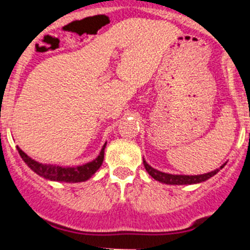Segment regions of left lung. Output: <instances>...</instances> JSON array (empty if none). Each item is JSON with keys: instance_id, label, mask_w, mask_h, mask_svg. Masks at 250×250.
<instances>
[{"instance_id": "left-lung-1", "label": "left lung", "mask_w": 250, "mask_h": 250, "mask_svg": "<svg viewBox=\"0 0 250 250\" xmlns=\"http://www.w3.org/2000/svg\"><path fill=\"white\" fill-rule=\"evenodd\" d=\"M225 164H223L219 169H215L210 173L202 174V175H174V174H167L163 173V171H159V170L154 169V167H150L146 161L144 160V167L146 169V171L149 173V175H151L152 178L158 180L160 183H164V184L169 185H190V184H198V183H203L208 179H210L211 176L215 175L220 169L224 167Z\"/></svg>"}]
</instances>
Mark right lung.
<instances>
[{"instance_id": "right-lung-1", "label": "right lung", "mask_w": 250, "mask_h": 250, "mask_svg": "<svg viewBox=\"0 0 250 250\" xmlns=\"http://www.w3.org/2000/svg\"><path fill=\"white\" fill-rule=\"evenodd\" d=\"M106 147V143L104 144L103 149H101L100 154L96 159H94L90 163H86L83 165H79V167H60V165H51V164H42L39 161L31 159L27 154L22 151L19 146V154L21 155L22 160L25 161L27 167L31 170H34L37 175L42 176V178L47 179V180H52V182H63V183H80L86 182L87 179L91 178L99 167H101L104 161V150Z\"/></svg>"}]
</instances>
